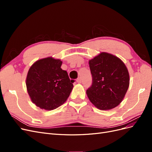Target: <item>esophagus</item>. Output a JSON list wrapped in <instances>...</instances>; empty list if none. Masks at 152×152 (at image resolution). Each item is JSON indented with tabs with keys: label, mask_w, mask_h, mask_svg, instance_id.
I'll return each mask as SVG.
<instances>
[{
	"label": "esophagus",
	"mask_w": 152,
	"mask_h": 152,
	"mask_svg": "<svg viewBox=\"0 0 152 152\" xmlns=\"http://www.w3.org/2000/svg\"><path fill=\"white\" fill-rule=\"evenodd\" d=\"M77 82H78V83H79V84H80L81 83V82H82V80H81V78L80 77H79V78H78V79H77Z\"/></svg>",
	"instance_id": "1"
}]
</instances>
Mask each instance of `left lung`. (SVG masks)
Returning a JSON list of instances; mask_svg holds the SVG:
<instances>
[{
    "label": "left lung",
    "instance_id": "8db88e82",
    "mask_svg": "<svg viewBox=\"0 0 152 152\" xmlns=\"http://www.w3.org/2000/svg\"><path fill=\"white\" fill-rule=\"evenodd\" d=\"M89 64L93 83L86 93L90 102L101 110L115 108L122 102L129 86V74L125 64L105 52L91 59Z\"/></svg>",
    "mask_w": 152,
    "mask_h": 152
}]
</instances>
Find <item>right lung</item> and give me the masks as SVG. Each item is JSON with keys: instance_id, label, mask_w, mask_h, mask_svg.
<instances>
[{"instance_id": "1", "label": "right lung", "mask_w": 152, "mask_h": 152, "mask_svg": "<svg viewBox=\"0 0 152 152\" xmlns=\"http://www.w3.org/2000/svg\"><path fill=\"white\" fill-rule=\"evenodd\" d=\"M61 65L60 59L48 57L35 61L27 73V91L31 102L41 109H56L70 94L74 80L69 79Z\"/></svg>"}]
</instances>
